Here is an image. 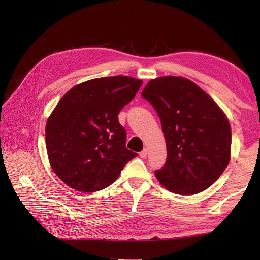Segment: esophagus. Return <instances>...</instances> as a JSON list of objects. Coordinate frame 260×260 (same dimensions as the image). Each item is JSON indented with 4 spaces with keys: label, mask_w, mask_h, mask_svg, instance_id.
I'll return each instance as SVG.
<instances>
[{
    "label": "esophagus",
    "mask_w": 260,
    "mask_h": 260,
    "mask_svg": "<svg viewBox=\"0 0 260 260\" xmlns=\"http://www.w3.org/2000/svg\"><path fill=\"white\" fill-rule=\"evenodd\" d=\"M146 156H147V149L144 148L142 152H140V157L141 158H146Z\"/></svg>",
    "instance_id": "1"
}]
</instances>
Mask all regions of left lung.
<instances>
[{"instance_id": "8db88e82", "label": "left lung", "mask_w": 260, "mask_h": 260, "mask_svg": "<svg viewBox=\"0 0 260 260\" xmlns=\"http://www.w3.org/2000/svg\"><path fill=\"white\" fill-rule=\"evenodd\" d=\"M141 95L158 115L166 140L167 159L156 178L177 194L206 190L230 160L231 128L221 109L182 77L156 78Z\"/></svg>"}]
</instances>
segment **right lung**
Returning a JSON list of instances; mask_svg holds the SVG:
<instances>
[{
	"instance_id": "right-lung-1",
	"label": "right lung",
	"mask_w": 260,
	"mask_h": 260,
	"mask_svg": "<svg viewBox=\"0 0 260 260\" xmlns=\"http://www.w3.org/2000/svg\"><path fill=\"white\" fill-rule=\"evenodd\" d=\"M142 80L127 76L98 78L69 90L46 122L50 164L74 190L95 192L114 183L138 156L125 147L127 131L118 115L136 96Z\"/></svg>"
}]
</instances>
